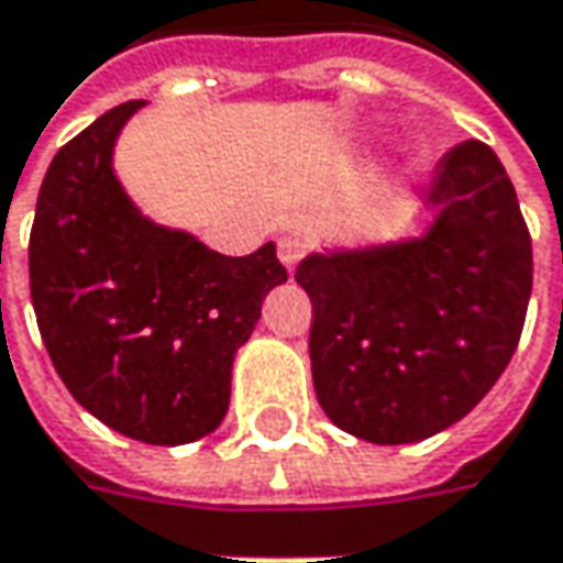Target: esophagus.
Wrapping results in <instances>:
<instances>
[{
  "label": "esophagus",
  "mask_w": 563,
  "mask_h": 563,
  "mask_svg": "<svg viewBox=\"0 0 563 563\" xmlns=\"http://www.w3.org/2000/svg\"><path fill=\"white\" fill-rule=\"evenodd\" d=\"M300 256H303V241H300V238L288 234V238L278 241V260L285 263V269L291 272L294 266L300 263Z\"/></svg>",
  "instance_id": "esophagus-1"
}]
</instances>
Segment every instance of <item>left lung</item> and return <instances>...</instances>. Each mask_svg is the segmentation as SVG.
Listing matches in <instances>:
<instances>
[{
  "label": "left lung",
  "instance_id": "8db88e82",
  "mask_svg": "<svg viewBox=\"0 0 563 563\" xmlns=\"http://www.w3.org/2000/svg\"><path fill=\"white\" fill-rule=\"evenodd\" d=\"M422 241L313 253V388L329 420L363 442L407 444L466 417L505 373L532 291L530 228L483 141L444 153Z\"/></svg>",
  "mask_w": 563,
  "mask_h": 563
}]
</instances>
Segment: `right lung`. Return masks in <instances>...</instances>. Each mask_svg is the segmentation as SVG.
<instances>
[{
	"instance_id": "right-lung-1",
	"label": "right lung",
	"mask_w": 563,
	"mask_h": 563,
	"mask_svg": "<svg viewBox=\"0 0 563 563\" xmlns=\"http://www.w3.org/2000/svg\"><path fill=\"white\" fill-rule=\"evenodd\" d=\"M141 106L109 109L55 153L27 247L31 300L80 407L128 439L187 444L225 417L234 354L288 272L275 244L222 256L131 206L112 146Z\"/></svg>"
}]
</instances>
